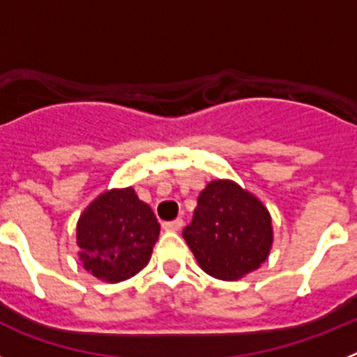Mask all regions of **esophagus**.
I'll use <instances>...</instances> for the list:
<instances>
[{
  "label": "esophagus",
  "mask_w": 357,
  "mask_h": 357,
  "mask_svg": "<svg viewBox=\"0 0 357 357\" xmlns=\"http://www.w3.org/2000/svg\"><path fill=\"white\" fill-rule=\"evenodd\" d=\"M184 222H182V218H176V220H172V222H164L162 229L164 230H178L182 229Z\"/></svg>",
  "instance_id": "34e87169"
}]
</instances>
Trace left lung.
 Masks as SVG:
<instances>
[{"mask_svg":"<svg viewBox=\"0 0 357 357\" xmlns=\"http://www.w3.org/2000/svg\"><path fill=\"white\" fill-rule=\"evenodd\" d=\"M182 236L204 272L238 280L266 261L273 243L272 216L236 182L213 181L198 197L193 222Z\"/></svg>","mask_w":357,"mask_h":357,"instance_id":"obj_1","label":"left lung"}]
</instances>
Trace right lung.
Returning a JSON list of instances; mask_svg holds the SVG:
<instances>
[{
	"label": "right lung",
	"mask_w": 357,
	"mask_h": 357,
	"mask_svg": "<svg viewBox=\"0 0 357 357\" xmlns=\"http://www.w3.org/2000/svg\"><path fill=\"white\" fill-rule=\"evenodd\" d=\"M159 232L155 214L134 189H110L78 218V257L96 279L121 282L146 266Z\"/></svg>",
	"instance_id": "1"
}]
</instances>
